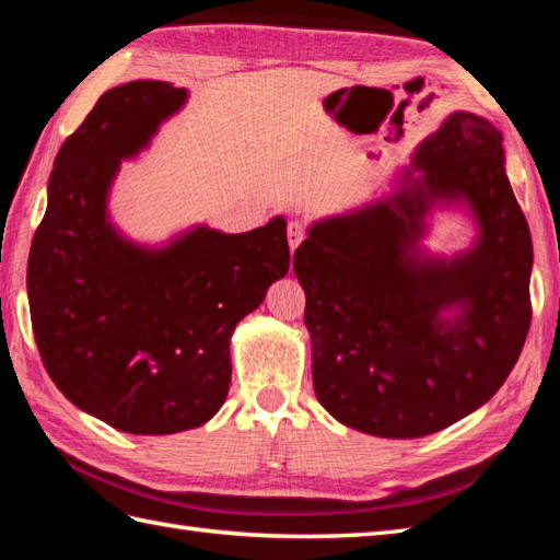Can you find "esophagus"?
<instances>
[{"instance_id": "34e87169", "label": "esophagus", "mask_w": 560, "mask_h": 560, "mask_svg": "<svg viewBox=\"0 0 560 560\" xmlns=\"http://www.w3.org/2000/svg\"><path fill=\"white\" fill-rule=\"evenodd\" d=\"M303 237H305L303 225L299 221H291L289 223V247H291V253L303 243Z\"/></svg>"}]
</instances>
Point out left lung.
I'll use <instances>...</instances> for the list:
<instances>
[{"instance_id":"left-lung-1","label":"left lung","mask_w":560,"mask_h":560,"mask_svg":"<svg viewBox=\"0 0 560 560\" xmlns=\"http://www.w3.org/2000/svg\"><path fill=\"white\" fill-rule=\"evenodd\" d=\"M464 203L478 241L445 260L424 213ZM532 235L505 175L503 135L452 113L389 195L315 221L295 249L319 404L377 438L443 431L489 401L525 347Z\"/></svg>"}]
</instances>
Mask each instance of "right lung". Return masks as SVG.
<instances>
[{
  "label": "right lung",
  "mask_w": 560,
  "mask_h": 560,
  "mask_svg": "<svg viewBox=\"0 0 560 560\" xmlns=\"http://www.w3.org/2000/svg\"><path fill=\"white\" fill-rule=\"evenodd\" d=\"M185 101L168 81L105 91L57 151L28 255L47 375L74 407L135 435L189 431L221 409L233 329L291 261L283 217L235 235L195 225L163 247L113 225L108 195L122 161Z\"/></svg>",
  "instance_id": "obj_1"
}]
</instances>
